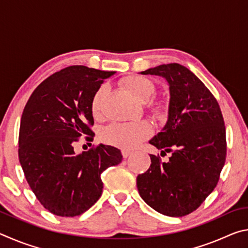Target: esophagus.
<instances>
[{"mask_svg":"<svg viewBox=\"0 0 248 248\" xmlns=\"http://www.w3.org/2000/svg\"><path fill=\"white\" fill-rule=\"evenodd\" d=\"M121 154H123L124 158H127L129 155L131 154V152H130V151H128V150H123V151H121Z\"/></svg>","mask_w":248,"mask_h":248,"instance_id":"obj_1","label":"esophagus"}]
</instances>
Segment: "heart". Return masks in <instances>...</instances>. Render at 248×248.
<instances>
[{
    "mask_svg": "<svg viewBox=\"0 0 248 248\" xmlns=\"http://www.w3.org/2000/svg\"><path fill=\"white\" fill-rule=\"evenodd\" d=\"M125 90L131 94L134 98L140 102H145L155 94L156 87L154 83L148 78L140 75H131L124 78L121 81ZM107 93V86L102 85L96 91L92 98L91 109L94 117H99L102 114V105L105 95ZM151 110L156 116H164L166 108L164 105L158 102L150 104ZM152 134V127L146 121H134L128 124H112L104 129L102 139L106 143L117 146L124 150H132L140 145L142 142Z\"/></svg>",
    "mask_w": 248,
    "mask_h": 248,
    "instance_id": "1",
    "label": "heart"
}]
</instances>
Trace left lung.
Masks as SVG:
<instances>
[{"label":"left lung","mask_w":248,"mask_h":248,"mask_svg":"<svg viewBox=\"0 0 248 248\" xmlns=\"http://www.w3.org/2000/svg\"><path fill=\"white\" fill-rule=\"evenodd\" d=\"M141 74L158 75L169 83V118L150 144L171 156L165 163L151 154L150 169L137 177L138 190L155 211L187 216L219 182L226 156L223 116L215 96L186 66L162 64Z\"/></svg>","instance_id":"obj_1"}]
</instances>
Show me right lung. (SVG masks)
<instances>
[{"label":"right lung","instance_id":"obj_1","mask_svg":"<svg viewBox=\"0 0 248 248\" xmlns=\"http://www.w3.org/2000/svg\"><path fill=\"white\" fill-rule=\"evenodd\" d=\"M115 73L68 66L40 83L24 108L19 163L37 199L53 215L75 217L89 210L102 196L100 174L123 159L120 150L110 145L81 154L73 148L82 136L93 140L92 98Z\"/></svg>","mask_w":248,"mask_h":248}]
</instances>
